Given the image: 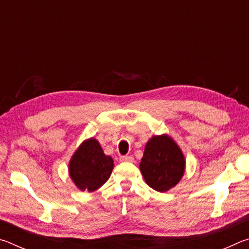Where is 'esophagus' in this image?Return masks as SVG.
<instances>
[{
    "label": "esophagus",
    "instance_id": "esophagus-1",
    "mask_svg": "<svg viewBox=\"0 0 249 249\" xmlns=\"http://www.w3.org/2000/svg\"><path fill=\"white\" fill-rule=\"evenodd\" d=\"M120 160L121 161H126V162H134V158L132 156H122Z\"/></svg>",
    "mask_w": 249,
    "mask_h": 249
}]
</instances>
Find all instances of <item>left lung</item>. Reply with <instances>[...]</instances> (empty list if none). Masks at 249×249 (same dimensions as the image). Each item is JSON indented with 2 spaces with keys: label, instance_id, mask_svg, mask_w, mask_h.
Returning <instances> with one entry per match:
<instances>
[{
  "label": "left lung",
  "instance_id": "8db88e82",
  "mask_svg": "<svg viewBox=\"0 0 249 249\" xmlns=\"http://www.w3.org/2000/svg\"><path fill=\"white\" fill-rule=\"evenodd\" d=\"M140 169L146 183L158 192H166L182 179L185 159L178 144L167 134L147 142Z\"/></svg>",
  "mask_w": 249,
  "mask_h": 249
}]
</instances>
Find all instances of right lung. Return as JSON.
I'll list each match as a JSON object with an SVG mask.
<instances>
[{"instance_id":"right-lung-1","label":"right lung","mask_w":249,"mask_h":249,"mask_svg":"<svg viewBox=\"0 0 249 249\" xmlns=\"http://www.w3.org/2000/svg\"><path fill=\"white\" fill-rule=\"evenodd\" d=\"M114 168L95 138L81 142L69 161V175L79 190L93 192L107 182Z\"/></svg>"}]
</instances>
